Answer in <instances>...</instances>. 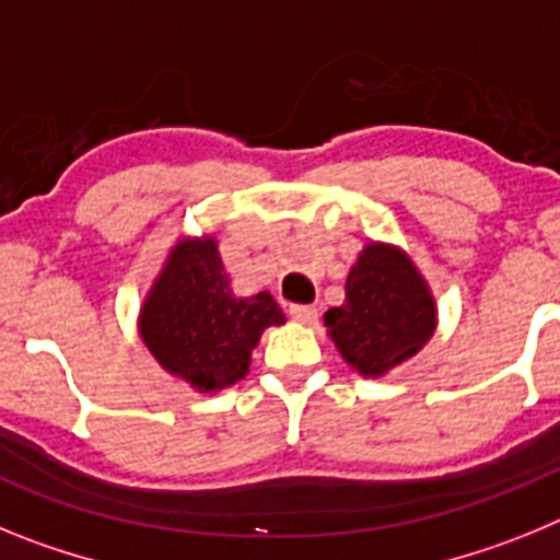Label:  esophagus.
<instances>
[{
    "instance_id": "34e87169",
    "label": "esophagus",
    "mask_w": 560,
    "mask_h": 560,
    "mask_svg": "<svg viewBox=\"0 0 560 560\" xmlns=\"http://www.w3.org/2000/svg\"><path fill=\"white\" fill-rule=\"evenodd\" d=\"M290 315H293L295 320H301V324H313V320L318 318V310H315L313 304H290Z\"/></svg>"
}]
</instances>
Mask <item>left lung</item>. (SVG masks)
<instances>
[{"label":"left lung","instance_id":"obj_1","mask_svg":"<svg viewBox=\"0 0 560 560\" xmlns=\"http://www.w3.org/2000/svg\"><path fill=\"white\" fill-rule=\"evenodd\" d=\"M324 324L349 366L381 377L434 335V295L406 253L372 242L349 270L347 301Z\"/></svg>","mask_w":560,"mask_h":560}]
</instances>
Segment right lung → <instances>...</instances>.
Listing matches in <instances>:
<instances>
[{
  "label": "right lung",
  "mask_w": 560,
  "mask_h": 560,
  "mask_svg": "<svg viewBox=\"0 0 560 560\" xmlns=\"http://www.w3.org/2000/svg\"><path fill=\"white\" fill-rule=\"evenodd\" d=\"M273 324H284L273 295H233L211 236L172 247L140 310V338L149 352L199 392L242 381L253 347Z\"/></svg>",
  "instance_id": "add662e5"
}]
</instances>
